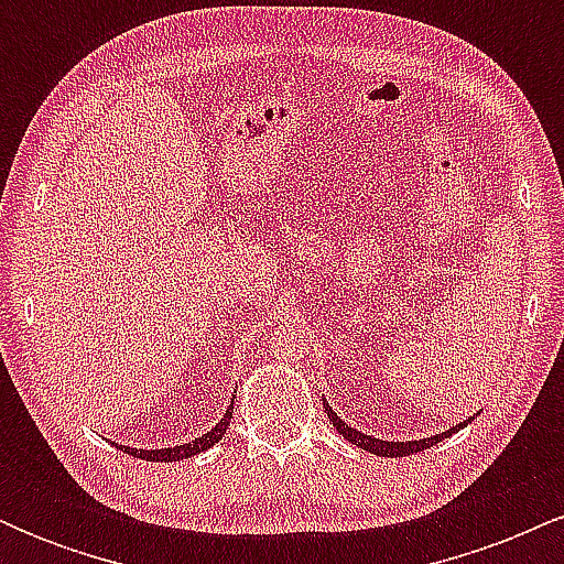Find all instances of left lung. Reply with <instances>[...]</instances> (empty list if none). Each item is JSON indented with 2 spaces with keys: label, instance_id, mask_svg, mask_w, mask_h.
I'll use <instances>...</instances> for the list:
<instances>
[{
  "label": "left lung",
  "instance_id": "left-lung-1",
  "mask_svg": "<svg viewBox=\"0 0 564 564\" xmlns=\"http://www.w3.org/2000/svg\"><path fill=\"white\" fill-rule=\"evenodd\" d=\"M323 405H326V411H328V422L334 424V430L339 432L341 437L349 440V443L358 445V448H364V451H368V453H377V456H390V458L411 456V453H419V451L430 448V445H437L440 440L451 437L453 432L464 430V426H467V424L471 422V419H475V416H471V419H467V422L456 424V426H453V430H448V432H440V435H432V437H424V440H405V443H394V440H379V437L364 435V432L352 430V426H347L345 422H341L339 416H336V413L332 411V405H328L326 400H323Z\"/></svg>",
  "mask_w": 564,
  "mask_h": 564
}]
</instances>
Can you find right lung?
I'll use <instances>...</instances> for the list:
<instances>
[{
	"label": "right lung",
	"mask_w": 564,
	"mask_h": 564,
	"mask_svg": "<svg viewBox=\"0 0 564 564\" xmlns=\"http://www.w3.org/2000/svg\"><path fill=\"white\" fill-rule=\"evenodd\" d=\"M232 419V400L228 405V411H225V416L219 419L217 426H212L209 432H204V435L191 440V443H183V445H174V448H156V451H140V448H127V445H116L119 451L129 453V456H138V458H145V462H183V458H191L196 456V453H204L206 448H212V445L219 443L225 435V430H228Z\"/></svg>",
	"instance_id": "obj_1"
}]
</instances>
